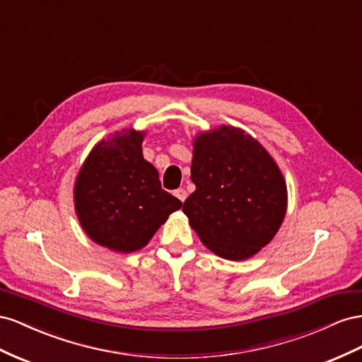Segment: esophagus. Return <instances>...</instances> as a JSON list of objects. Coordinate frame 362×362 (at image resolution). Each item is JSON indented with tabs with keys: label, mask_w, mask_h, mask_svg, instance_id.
<instances>
[{
	"label": "esophagus",
	"mask_w": 362,
	"mask_h": 362,
	"mask_svg": "<svg viewBox=\"0 0 362 362\" xmlns=\"http://www.w3.org/2000/svg\"><path fill=\"white\" fill-rule=\"evenodd\" d=\"M174 195H175V197H177L182 203H183L185 200H187V195H188V194H187V191H185L183 188H179V189H175V191H174Z\"/></svg>",
	"instance_id": "1"
}]
</instances>
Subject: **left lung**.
<instances>
[{
  "label": "left lung",
  "mask_w": 362,
  "mask_h": 362,
  "mask_svg": "<svg viewBox=\"0 0 362 362\" xmlns=\"http://www.w3.org/2000/svg\"><path fill=\"white\" fill-rule=\"evenodd\" d=\"M195 191L183 212L202 243L243 261L273 240L286 212V183L276 162L241 129L221 126L194 141Z\"/></svg>",
  "instance_id": "obj_1"
}]
</instances>
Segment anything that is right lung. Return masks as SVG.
<instances>
[{
	"label": "right lung",
	"mask_w": 362,
	"mask_h": 362,
	"mask_svg": "<svg viewBox=\"0 0 362 362\" xmlns=\"http://www.w3.org/2000/svg\"><path fill=\"white\" fill-rule=\"evenodd\" d=\"M144 132L122 130L92 148L81 167L74 203L89 238L109 250L130 253L180 209L182 202L162 189L159 173L142 156Z\"/></svg>",
	"instance_id": "right-lung-1"
}]
</instances>
